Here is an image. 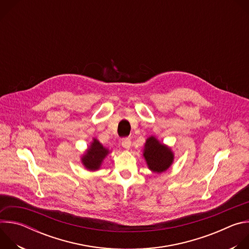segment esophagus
I'll return each instance as SVG.
<instances>
[{
  "instance_id": "obj_1",
  "label": "esophagus",
  "mask_w": 249,
  "mask_h": 249,
  "mask_svg": "<svg viewBox=\"0 0 249 249\" xmlns=\"http://www.w3.org/2000/svg\"><path fill=\"white\" fill-rule=\"evenodd\" d=\"M122 147L124 148V149H126V150H130V148H131V140L130 139H128V138H125V139H122Z\"/></svg>"
}]
</instances>
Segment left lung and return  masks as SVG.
<instances>
[{
  "label": "left lung",
  "mask_w": 249,
  "mask_h": 249,
  "mask_svg": "<svg viewBox=\"0 0 249 249\" xmlns=\"http://www.w3.org/2000/svg\"><path fill=\"white\" fill-rule=\"evenodd\" d=\"M143 157L148 168L159 174L166 171L174 160V154L171 148L162 144L155 136L147 138L144 145Z\"/></svg>",
  "instance_id": "8db88e82"
}]
</instances>
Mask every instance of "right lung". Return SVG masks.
<instances>
[{
    "instance_id": "right-lung-1",
    "label": "right lung",
    "mask_w": 249,
    "mask_h": 249,
    "mask_svg": "<svg viewBox=\"0 0 249 249\" xmlns=\"http://www.w3.org/2000/svg\"><path fill=\"white\" fill-rule=\"evenodd\" d=\"M110 153L111 151L108 148L104 147L95 138H92L89 148L81 158L82 164L89 171H96L101 167L104 159Z\"/></svg>"
}]
</instances>
